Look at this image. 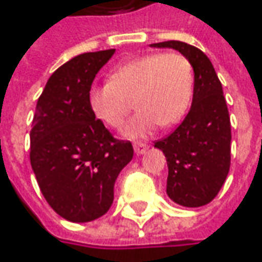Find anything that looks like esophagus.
I'll list each match as a JSON object with an SVG mask.
<instances>
[{
    "label": "esophagus",
    "mask_w": 262,
    "mask_h": 262,
    "mask_svg": "<svg viewBox=\"0 0 262 262\" xmlns=\"http://www.w3.org/2000/svg\"><path fill=\"white\" fill-rule=\"evenodd\" d=\"M133 148H135V152L139 155V154H143L145 151H146V149H148V143L136 142V143H135V146H133Z\"/></svg>",
    "instance_id": "obj_1"
}]
</instances>
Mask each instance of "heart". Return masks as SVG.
Returning a JSON list of instances; mask_svg holds the SVG:
<instances>
[{
	"instance_id": "b5f03b06",
	"label": "heart",
	"mask_w": 262,
	"mask_h": 262,
	"mask_svg": "<svg viewBox=\"0 0 262 262\" xmlns=\"http://www.w3.org/2000/svg\"><path fill=\"white\" fill-rule=\"evenodd\" d=\"M193 95V67L179 51L151 52L119 66L110 82L91 88L88 104L99 121L120 129L132 110L126 136H143L161 126H173L188 113Z\"/></svg>"
}]
</instances>
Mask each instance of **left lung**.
Listing matches in <instances>:
<instances>
[{
  "label": "left lung",
  "mask_w": 262,
  "mask_h": 262,
  "mask_svg": "<svg viewBox=\"0 0 262 262\" xmlns=\"http://www.w3.org/2000/svg\"><path fill=\"white\" fill-rule=\"evenodd\" d=\"M185 54L195 73L193 99L185 120L155 146L168 165L167 195L183 207H202L217 196L230 170V116L210 58L180 40L152 43Z\"/></svg>",
  "instance_id": "left-lung-1"
}]
</instances>
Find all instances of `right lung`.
Listing matches in <instances>:
<instances>
[{
	"instance_id": "1",
	"label": "right lung",
	"mask_w": 262,
	"mask_h": 262,
	"mask_svg": "<svg viewBox=\"0 0 262 262\" xmlns=\"http://www.w3.org/2000/svg\"><path fill=\"white\" fill-rule=\"evenodd\" d=\"M116 50L85 52L58 67L40 94L30 130V164L51 208L69 222H92L114 201V183L133 158L92 114L88 94Z\"/></svg>"
}]
</instances>
